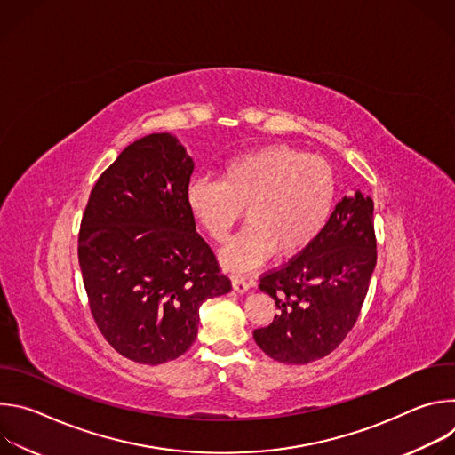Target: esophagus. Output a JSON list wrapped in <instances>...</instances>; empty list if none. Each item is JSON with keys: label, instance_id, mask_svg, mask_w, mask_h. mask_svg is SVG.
I'll return each mask as SVG.
<instances>
[{"label": "esophagus", "instance_id": "obj_1", "mask_svg": "<svg viewBox=\"0 0 455 455\" xmlns=\"http://www.w3.org/2000/svg\"><path fill=\"white\" fill-rule=\"evenodd\" d=\"M232 288L237 293H246L250 290V283L246 279H243V277H234L232 279Z\"/></svg>", "mask_w": 455, "mask_h": 455}]
</instances>
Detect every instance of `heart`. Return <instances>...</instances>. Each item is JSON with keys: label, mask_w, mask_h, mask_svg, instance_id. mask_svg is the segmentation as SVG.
Segmentation results:
<instances>
[{"label": "heart", "mask_w": 455, "mask_h": 455, "mask_svg": "<svg viewBox=\"0 0 455 455\" xmlns=\"http://www.w3.org/2000/svg\"><path fill=\"white\" fill-rule=\"evenodd\" d=\"M337 198L328 162L274 144L234 156L223 180L198 178L187 188V205L216 243H225L246 209L248 225L221 250L230 272H248L275 251L281 259L306 251L326 228Z\"/></svg>", "instance_id": "1"}]
</instances>
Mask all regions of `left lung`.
<instances>
[{"label":"left lung","mask_w":455,"mask_h":455,"mask_svg":"<svg viewBox=\"0 0 455 455\" xmlns=\"http://www.w3.org/2000/svg\"><path fill=\"white\" fill-rule=\"evenodd\" d=\"M374 204L356 190L344 196L318 239L261 277L279 309L255 344L270 358L304 365L335 351L353 330L376 267Z\"/></svg>","instance_id":"8db88e82"}]
</instances>
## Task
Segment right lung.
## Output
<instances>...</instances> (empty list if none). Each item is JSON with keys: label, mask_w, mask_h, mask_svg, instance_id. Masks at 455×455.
Instances as JSON below:
<instances>
[{"label": "right lung", "mask_w": 455, "mask_h": 455, "mask_svg": "<svg viewBox=\"0 0 455 455\" xmlns=\"http://www.w3.org/2000/svg\"><path fill=\"white\" fill-rule=\"evenodd\" d=\"M194 162L171 133L129 144L97 180L79 265L92 315L122 356L158 365L198 335L200 306L232 290L187 205Z\"/></svg>", "instance_id": "add662e5"}]
</instances>
